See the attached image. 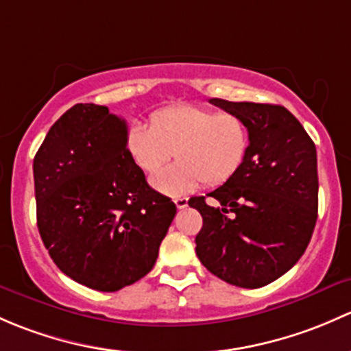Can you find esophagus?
<instances>
[{"label":"esophagus","mask_w":351,"mask_h":351,"mask_svg":"<svg viewBox=\"0 0 351 351\" xmlns=\"http://www.w3.org/2000/svg\"><path fill=\"white\" fill-rule=\"evenodd\" d=\"M177 209H184L187 208V197H176L174 199Z\"/></svg>","instance_id":"obj_1"}]
</instances>
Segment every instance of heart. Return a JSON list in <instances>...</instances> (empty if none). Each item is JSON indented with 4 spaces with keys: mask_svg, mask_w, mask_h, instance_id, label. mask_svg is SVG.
<instances>
[{
    "mask_svg": "<svg viewBox=\"0 0 351 351\" xmlns=\"http://www.w3.org/2000/svg\"><path fill=\"white\" fill-rule=\"evenodd\" d=\"M250 133L238 114L215 113L196 104H177L150 117V128L133 125L126 149L136 167L158 171L176 154L177 165L157 172L152 186L167 196L199 187L219 186L231 179L247 158Z\"/></svg>",
    "mask_w": 351,
    "mask_h": 351,
    "instance_id": "obj_1",
    "label": "heart"
}]
</instances>
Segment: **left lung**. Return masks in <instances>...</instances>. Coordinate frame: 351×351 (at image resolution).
<instances>
[{
	"label": "left lung",
	"instance_id": "1",
	"mask_svg": "<svg viewBox=\"0 0 351 351\" xmlns=\"http://www.w3.org/2000/svg\"><path fill=\"white\" fill-rule=\"evenodd\" d=\"M209 103L248 126L250 147L240 171L189 206L202 216L196 237L201 263L225 282L256 289L295 265L317 219L316 147L298 118L279 104Z\"/></svg>",
	"mask_w": 351,
	"mask_h": 351
}]
</instances>
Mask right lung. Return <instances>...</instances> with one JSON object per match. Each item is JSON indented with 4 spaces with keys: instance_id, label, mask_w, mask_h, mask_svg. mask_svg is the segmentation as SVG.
I'll return each instance as SVG.
<instances>
[{
    "instance_id": "right-lung-1",
    "label": "right lung",
    "mask_w": 351,
    "mask_h": 351,
    "mask_svg": "<svg viewBox=\"0 0 351 351\" xmlns=\"http://www.w3.org/2000/svg\"><path fill=\"white\" fill-rule=\"evenodd\" d=\"M128 126L106 106L75 104L34 158L37 225L66 276L114 292L154 269L176 204L147 184L126 149Z\"/></svg>"
}]
</instances>
